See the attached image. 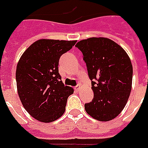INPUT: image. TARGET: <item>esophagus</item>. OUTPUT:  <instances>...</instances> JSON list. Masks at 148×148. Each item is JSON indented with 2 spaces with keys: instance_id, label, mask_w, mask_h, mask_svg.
I'll use <instances>...</instances> for the list:
<instances>
[{
  "instance_id": "obj_1",
  "label": "esophagus",
  "mask_w": 148,
  "mask_h": 148,
  "mask_svg": "<svg viewBox=\"0 0 148 148\" xmlns=\"http://www.w3.org/2000/svg\"><path fill=\"white\" fill-rule=\"evenodd\" d=\"M74 90L76 91V92H79V91H80V85H77V86H75V87H74Z\"/></svg>"
}]
</instances>
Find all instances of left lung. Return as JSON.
Instances as JSON below:
<instances>
[{
    "mask_svg": "<svg viewBox=\"0 0 148 148\" xmlns=\"http://www.w3.org/2000/svg\"><path fill=\"white\" fill-rule=\"evenodd\" d=\"M94 92L92 102L85 103L86 112L101 121L112 120L124 109L132 89V66L124 49L106 38L80 40Z\"/></svg>",
    "mask_w": 148,
    "mask_h": 148,
    "instance_id": "1",
    "label": "left lung"
}]
</instances>
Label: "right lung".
<instances>
[{
  "instance_id": "right-lung-1",
  "label": "right lung",
  "mask_w": 148,
  "mask_h": 148,
  "mask_svg": "<svg viewBox=\"0 0 148 148\" xmlns=\"http://www.w3.org/2000/svg\"><path fill=\"white\" fill-rule=\"evenodd\" d=\"M76 40L40 39L23 52L17 64V90L27 112L41 122H52L63 115L74 89L65 86L59 74L60 56Z\"/></svg>"
}]
</instances>
